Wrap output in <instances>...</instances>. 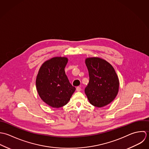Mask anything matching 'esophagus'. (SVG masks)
Instances as JSON below:
<instances>
[{
  "instance_id": "obj_1",
  "label": "esophagus",
  "mask_w": 149,
  "mask_h": 149,
  "mask_svg": "<svg viewBox=\"0 0 149 149\" xmlns=\"http://www.w3.org/2000/svg\"><path fill=\"white\" fill-rule=\"evenodd\" d=\"M76 90H77V91H80L81 90V87L78 86V87H77Z\"/></svg>"
}]
</instances>
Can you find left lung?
Masks as SVG:
<instances>
[{
  "label": "left lung",
  "instance_id": "8db88e82",
  "mask_svg": "<svg viewBox=\"0 0 149 149\" xmlns=\"http://www.w3.org/2000/svg\"><path fill=\"white\" fill-rule=\"evenodd\" d=\"M89 75V82L85 92L90 103L102 107L111 103L119 90V81L113 67L107 61L98 58H88L85 61Z\"/></svg>",
  "mask_w": 149,
  "mask_h": 149
}]
</instances>
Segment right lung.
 Returning <instances> with one entry per match:
<instances>
[{"mask_svg": "<svg viewBox=\"0 0 149 149\" xmlns=\"http://www.w3.org/2000/svg\"><path fill=\"white\" fill-rule=\"evenodd\" d=\"M66 58L56 57L45 61L36 78L38 93L48 105L59 108L66 105L75 88L70 83L64 71Z\"/></svg>", "mask_w": 149, "mask_h": 149, "instance_id": "obj_1", "label": "right lung"}]
</instances>
